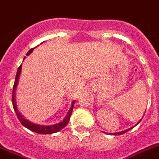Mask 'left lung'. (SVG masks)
<instances>
[{
	"instance_id": "obj_1",
	"label": "left lung",
	"mask_w": 159,
	"mask_h": 159,
	"mask_svg": "<svg viewBox=\"0 0 159 159\" xmlns=\"http://www.w3.org/2000/svg\"><path fill=\"white\" fill-rule=\"evenodd\" d=\"M142 118H141V119H140V121H138V122H137V123H136V125H138V124H139V123H140V121H141V120H142ZM134 126H135V125H134ZM134 126L131 127V128L128 129H126V130H124V131H121V132H118V133H110V134H111V135H116V136H117V135H121V134H123V133H126V132H128V131H129V130L132 129H133V127H134Z\"/></svg>"
}]
</instances>
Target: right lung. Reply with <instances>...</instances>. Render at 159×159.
I'll return each mask as SVG.
<instances>
[{"instance_id":"add662e5","label":"right lung","mask_w":159,"mask_h":159,"mask_svg":"<svg viewBox=\"0 0 159 159\" xmlns=\"http://www.w3.org/2000/svg\"><path fill=\"white\" fill-rule=\"evenodd\" d=\"M34 48H31V49H30L29 51H28V52L26 53V56H29V55L34 51ZM25 58L26 57H24L23 60L25 59ZM21 70H22V65H20V66L18 68L17 73H16V80H15L14 86H13L12 99H11L13 108H14L15 111H16V115H17L19 121L21 122V124L23 125V126H25L26 128H27L28 129L31 130V131L34 132V133H41V134H51V133H57V132L60 131V130H61L62 129L64 128L66 125L68 124V122H69L70 118V115L71 114H72L73 108H74V105H75V100H74V101L72 102L70 108V110L68 111L67 113H66V116H65V118H63V121L57 123V124L50 125H42L35 124V123H33L31 122V121H28V120H26V118H23V115L20 114V112H19V110H18L17 108V105H16V89H17L18 82H19V76H20V74H21Z\"/></svg>"}]
</instances>
